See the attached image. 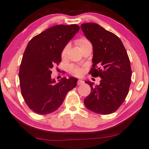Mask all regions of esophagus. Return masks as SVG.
Instances as JSON below:
<instances>
[{
  "mask_svg": "<svg viewBox=\"0 0 149 149\" xmlns=\"http://www.w3.org/2000/svg\"><path fill=\"white\" fill-rule=\"evenodd\" d=\"M84 81H83L82 80H81V79H79L77 81V85H82L83 84H84Z\"/></svg>",
  "mask_w": 149,
  "mask_h": 149,
  "instance_id": "1",
  "label": "esophagus"
}]
</instances>
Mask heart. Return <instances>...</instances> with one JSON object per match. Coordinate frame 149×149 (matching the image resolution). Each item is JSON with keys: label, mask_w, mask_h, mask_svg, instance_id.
Returning <instances> with one entry per match:
<instances>
[{"label": "heart", "mask_w": 149, "mask_h": 149, "mask_svg": "<svg viewBox=\"0 0 149 149\" xmlns=\"http://www.w3.org/2000/svg\"><path fill=\"white\" fill-rule=\"evenodd\" d=\"M76 45L77 47L79 48V49H81L85 46L88 45H91V44L90 41L89 40L87 39L85 37H82V38L78 39L76 40ZM70 49V45H67L64 47V49L62 50L61 52V58L62 59H65L68 56V51ZM69 72L71 73L72 74L76 75V76H81L83 74H84V70L83 68L77 66V65H72L69 67Z\"/></svg>", "instance_id": "obj_1"}]
</instances>
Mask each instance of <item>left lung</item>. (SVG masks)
<instances>
[{"instance_id":"8db88e82","label":"left lung","mask_w":149,"mask_h":149,"mask_svg":"<svg viewBox=\"0 0 149 149\" xmlns=\"http://www.w3.org/2000/svg\"><path fill=\"white\" fill-rule=\"evenodd\" d=\"M81 28L93 47L89 74L101 78L100 84L95 86L86 81L91 91L84 104L97 114H112L122 104L129 92L132 72L127 51L119 37L97 24H83Z\"/></svg>"}]
</instances>
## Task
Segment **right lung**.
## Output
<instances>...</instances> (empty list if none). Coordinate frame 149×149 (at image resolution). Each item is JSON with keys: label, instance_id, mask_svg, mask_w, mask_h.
Masks as SVG:
<instances>
[{"label": "right lung", "instance_id": "1", "mask_svg": "<svg viewBox=\"0 0 149 149\" xmlns=\"http://www.w3.org/2000/svg\"><path fill=\"white\" fill-rule=\"evenodd\" d=\"M79 30L76 24L57 25L30 40L19 67V79L25 102L34 112L45 115L56 111L77 79L63 77L56 84L51 70L61 62L64 47Z\"/></svg>", "mask_w": 149, "mask_h": 149}]
</instances>
